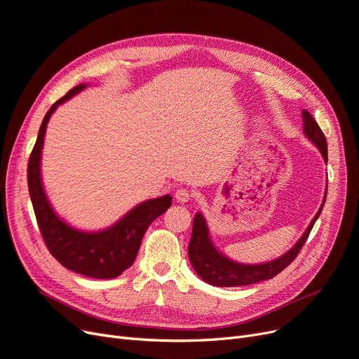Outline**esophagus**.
Returning <instances> with one entry per match:
<instances>
[{"label":"esophagus","instance_id":"obj_1","mask_svg":"<svg viewBox=\"0 0 359 359\" xmlns=\"http://www.w3.org/2000/svg\"><path fill=\"white\" fill-rule=\"evenodd\" d=\"M191 196H192V194H191V191H188V189H177L176 191V194H175V198L177 200V203H182V204H184V203H188L189 200H191Z\"/></svg>","mask_w":359,"mask_h":359}]
</instances>
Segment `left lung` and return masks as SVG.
<instances>
[{"label":"left lung","instance_id":"1","mask_svg":"<svg viewBox=\"0 0 359 359\" xmlns=\"http://www.w3.org/2000/svg\"><path fill=\"white\" fill-rule=\"evenodd\" d=\"M302 118H303V135L316 146L318 151L321 152L324 161L327 163V140H325L324 133L321 131L320 126L316 124L311 112H308L306 109L302 111ZM325 196H327V191H325L324 201L320 210H318V213L311 220L309 226L303 232V235L299 238V241L293 247H291L288 251H285V253L280 257L269 262L256 263V264L235 262L229 259L226 255H223L222 251L215 245L213 240H211L205 217L203 216V213L198 211L194 217L192 236L188 247V256L194 271L203 281L215 287H240V285H250V284L271 280V278L284 271L299 255L300 248L308 240L316 219L321 215L323 207L325 204Z\"/></svg>","mask_w":359,"mask_h":359}]
</instances>
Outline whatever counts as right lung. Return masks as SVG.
Here are the masks:
<instances>
[{
	"mask_svg": "<svg viewBox=\"0 0 359 359\" xmlns=\"http://www.w3.org/2000/svg\"><path fill=\"white\" fill-rule=\"evenodd\" d=\"M88 84H79L51 106L46 114L28 163V188L39 231L46 245L66 269L96 280L121 275L135 262L149 224L170 208L172 198L163 195L146 200L100 231H81L66 223L51 207L41 177V155L46 130L57 106L68 102Z\"/></svg>",
	"mask_w": 359,
	"mask_h": 359,
	"instance_id": "right-lung-1",
	"label": "right lung"
}]
</instances>
